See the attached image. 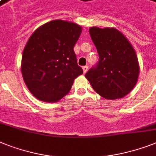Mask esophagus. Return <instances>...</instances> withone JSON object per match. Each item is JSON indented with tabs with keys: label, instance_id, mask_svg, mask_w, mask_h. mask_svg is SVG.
Segmentation results:
<instances>
[{
	"label": "esophagus",
	"instance_id": "34e87169",
	"mask_svg": "<svg viewBox=\"0 0 156 156\" xmlns=\"http://www.w3.org/2000/svg\"><path fill=\"white\" fill-rule=\"evenodd\" d=\"M82 69H83L84 74H86V73L87 72V69H88V66H84L82 67Z\"/></svg>",
	"mask_w": 156,
	"mask_h": 156
}]
</instances>
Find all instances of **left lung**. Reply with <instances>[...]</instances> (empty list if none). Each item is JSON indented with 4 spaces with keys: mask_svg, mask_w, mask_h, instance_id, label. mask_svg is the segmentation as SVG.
Wrapping results in <instances>:
<instances>
[{
    "mask_svg": "<svg viewBox=\"0 0 156 156\" xmlns=\"http://www.w3.org/2000/svg\"><path fill=\"white\" fill-rule=\"evenodd\" d=\"M89 32L99 60L85 77L103 98H123L134 88L140 74L135 49L116 29L91 27Z\"/></svg>",
    "mask_w": 156,
    "mask_h": 156,
    "instance_id": "left-lung-1",
    "label": "left lung"
}]
</instances>
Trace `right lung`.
Instances as JSON below:
<instances>
[{"label":"right lung","instance_id":"1","mask_svg":"<svg viewBox=\"0 0 156 156\" xmlns=\"http://www.w3.org/2000/svg\"><path fill=\"white\" fill-rule=\"evenodd\" d=\"M81 32L80 25L54 20L31 35L22 54L21 73L29 90L37 99L56 102L83 74L74 51Z\"/></svg>","mask_w":156,"mask_h":156}]
</instances>
